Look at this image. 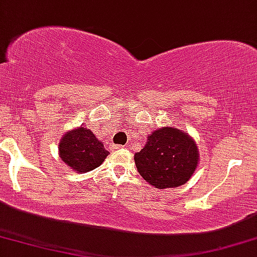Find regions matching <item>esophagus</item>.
Listing matches in <instances>:
<instances>
[{
  "label": "esophagus",
  "mask_w": 257,
  "mask_h": 257,
  "mask_svg": "<svg viewBox=\"0 0 257 257\" xmlns=\"http://www.w3.org/2000/svg\"><path fill=\"white\" fill-rule=\"evenodd\" d=\"M112 148H113V149H118V148H124V146H122V145H113V146H112Z\"/></svg>",
  "instance_id": "obj_1"
}]
</instances>
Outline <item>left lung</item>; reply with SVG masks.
Segmentation results:
<instances>
[{"label": "left lung", "mask_w": 257, "mask_h": 257, "mask_svg": "<svg viewBox=\"0 0 257 257\" xmlns=\"http://www.w3.org/2000/svg\"><path fill=\"white\" fill-rule=\"evenodd\" d=\"M135 165L140 175L157 188L184 185L196 171L199 153L196 142L177 128L153 132L139 153Z\"/></svg>", "instance_id": "1"}]
</instances>
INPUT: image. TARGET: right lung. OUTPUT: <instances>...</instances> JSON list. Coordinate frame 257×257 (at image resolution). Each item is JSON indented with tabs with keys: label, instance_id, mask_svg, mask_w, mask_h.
I'll return each instance as SVG.
<instances>
[{
	"label": "right lung",
	"instance_id": "1",
	"mask_svg": "<svg viewBox=\"0 0 257 257\" xmlns=\"http://www.w3.org/2000/svg\"><path fill=\"white\" fill-rule=\"evenodd\" d=\"M109 152L104 145L92 134L90 129H74L64 135L59 144V155L67 166L79 173L95 170L104 159Z\"/></svg>",
	"mask_w": 257,
	"mask_h": 257
}]
</instances>
